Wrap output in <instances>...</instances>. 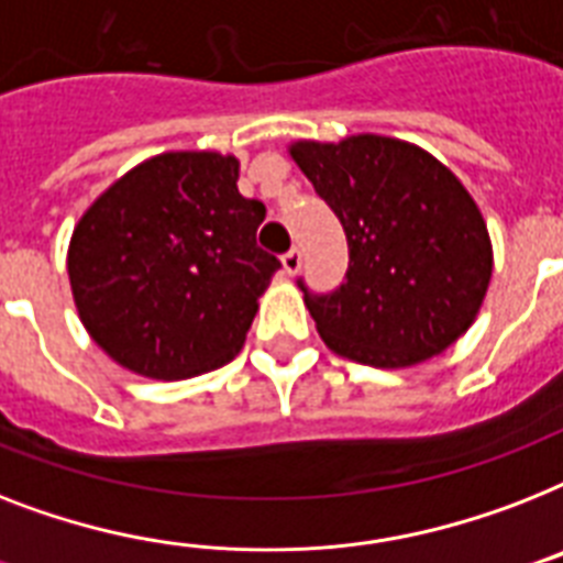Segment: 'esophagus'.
Masks as SVG:
<instances>
[{
    "label": "esophagus",
    "instance_id": "esophagus-1",
    "mask_svg": "<svg viewBox=\"0 0 563 563\" xmlns=\"http://www.w3.org/2000/svg\"><path fill=\"white\" fill-rule=\"evenodd\" d=\"M300 263H303V254H300V249H297V245L283 254V272L286 274L300 272Z\"/></svg>",
    "mask_w": 563,
    "mask_h": 563
}]
</instances>
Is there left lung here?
<instances>
[{"mask_svg": "<svg viewBox=\"0 0 563 563\" xmlns=\"http://www.w3.org/2000/svg\"><path fill=\"white\" fill-rule=\"evenodd\" d=\"M297 167L344 225L350 266L306 306L338 355L408 367L472 327L492 277V242L477 205L424 150L382 135L300 141Z\"/></svg>", "mask_w": 563, "mask_h": 563, "instance_id": "8db88e82", "label": "left lung"}]
</instances>
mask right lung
Returning a JSON list of instances; mask_svg holds the SVG:
<instances>
[{"label": "right lung", "mask_w": 563, "mask_h": 563, "mask_svg": "<svg viewBox=\"0 0 563 563\" xmlns=\"http://www.w3.org/2000/svg\"><path fill=\"white\" fill-rule=\"evenodd\" d=\"M219 153L139 164L75 228L68 280L80 321L118 364L190 378L240 353L280 260L257 245L266 205Z\"/></svg>", "instance_id": "obj_1"}]
</instances>
